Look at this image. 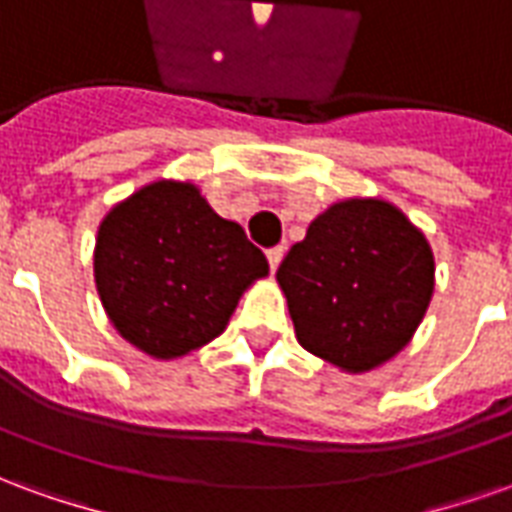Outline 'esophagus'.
I'll list each match as a JSON object with an SVG mask.
<instances>
[{
    "label": "esophagus",
    "instance_id": "1",
    "mask_svg": "<svg viewBox=\"0 0 512 512\" xmlns=\"http://www.w3.org/2000/svg\"><path fill=\"white\" fill-rule=\"evenodd\" d=\"M268 257V266H271V271H277V266L282 263V257H285V246H271L266 252Z\"/></svg>",
    "mask_w": 512,
    "mask_h": 512
}]
</instances>
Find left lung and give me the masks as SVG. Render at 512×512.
<instances>
[{"label": "left lung", "instance_id": "left-lung-1", "mask_svg": "<svg viewBox=\"0 0 512 512\" xmlns=\"http://www.w3.org/2000/svg\"><path fill=\"white\" fill-rule=\"evenodd\" d=\"M277 279L299 343L348 373L373 370L417 332L433 293V255L381 200H345L290 246Z\"/></svg>", "mask_w": 512, "mask_h": 512}]
</instances>
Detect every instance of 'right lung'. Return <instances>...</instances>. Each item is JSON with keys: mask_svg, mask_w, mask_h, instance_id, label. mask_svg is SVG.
<instances>
[{"mask_svg": "<svg viewBox=\"0 0 512 512\" xmlns=\"http://www.w3.org/2000/svg\"><path fill=\"white\" fill-rule=\"evenodd\" d=\"M266 274V255L244 227L213 213L191 183H150L98 230L95 285L106 315L156 359L219 337L241 293Z\"/></svg>", "mask_w": 512, "mask_h": 512, "instance_id": "obj_1", "label": "right lung"}]
</instances>
